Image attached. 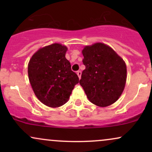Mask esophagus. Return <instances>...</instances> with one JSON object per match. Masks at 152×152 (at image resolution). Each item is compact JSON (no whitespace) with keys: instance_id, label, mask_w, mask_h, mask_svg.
<instances>
[{"instance_id":"esophagus-1","label":"esophagus","mask_w":152,"mask_h":152,"mask_svg":"<svg viewBox=\"0 0 152 152\" xmlns=\"http://www.w3.org/2000/svg\"><path fill=\"white\" fill-rule=\"evenodd\" d=\"M77 75L78 76V78H81V71H77Z\"/></svg>"}]
</instances>
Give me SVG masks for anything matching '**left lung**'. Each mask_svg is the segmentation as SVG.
I'll use <instances>...</instances> for the list:
<instances>
[{"label":"left lung","instance_id":"obj_1","mask_svg":"<svg viewBox=\"0 0 152 152\" xmlns=\"http://www.w3.org/2000/svg\"><path fill=\"white\" fill-rule=\"evenodd\" d=\"M83 64L79 83L88 100L105 107L121 95L126 81L125 62L114 50L102 43L86 46L82 50Z\"/></svg>","mask_w":152,"mask_h":152}]
</instances>
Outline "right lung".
<instances>
[{
	"label": "right lung",
	"mask_w": 152,
	"mask_h": 152,
	"mask_svg": "<svg viewBox=\"0 0 152 152\" xmlns=\"http://www.w3.org/2000/svg\"><path fill=\"white\" fill-rule=\"evenodd\" d=\"M66 46L53 43L38 50L28 63V78L35 95L49 107L66 104L79 81L66 58Z\"/></svg>",
	"instance_id": "1"
}]
</instances>
